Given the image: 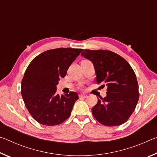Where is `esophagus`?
<instances>
[{"label": "esophagus", "instance_id": "obj_1", "mask_svg": "<svg viewBox=\"0 0 157 157\" xmlns=\"http://www.w3.org/2000/svg\"><path fill=\"white\" fill-rule=\"evenodd\" d=\"M88 97V95H86V94H79V98H86Z\"/></svg>", "mask_w": 157, "mask_h": 157}]
</instances>
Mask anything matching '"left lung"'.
Masks as SVG:
<instances>
[{
    "mask_svg": "<svg viewBox=\"0 0 157 157\" xmlns=\"http://www.w3.org/2000/svg\"><path fill=\"white\" fill-rule=\"evenodd\" d=\"M81 55L94 64L97 83L107 86V96L98 98L92 108L94 118L105 126L124 123L134 112L139 98L137 79L131 66L109 50H82Z\"/></svg>",
    "mask_w": 157,
    "mask_h": 157,
    "instance_id": "obj_1",
    "label": "left lung"
}]
</instances>
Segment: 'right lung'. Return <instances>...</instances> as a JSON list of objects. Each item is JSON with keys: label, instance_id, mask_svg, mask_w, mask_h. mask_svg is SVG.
<instances>
[{"label": "right lung", "instance_id": "1", "mask_svg": "<svg viewBox=\"0 0 157 157\" xmlns=\"http://www.w3.org/2000/svg\"><path fill=\"white\" fill-rule=\"evenodd\" d=\"M83 49L60 48L46 50L32 61L21 82V95L34 120L44 125L59 124L71 116L78 95L57 94L59 79Z\"/></svg>", "mask_w": 157, "mask_h": 157}]
</instances>
